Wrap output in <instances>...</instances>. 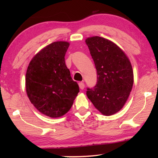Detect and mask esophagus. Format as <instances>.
Listing matches in <instances>:
<instances>
[{"label":"esophagus","mask_w":158,"mask_h":158,"mask_svg":"<svg viewBox=\"0 0 158 158\" xmlns=\"http://www.w3.org/2000/svg\"><path fill=\"white\" fill-rule=\"evenodd\" d=\"M79 88H80V89H81V90H83L85 88V84H84V82H79Z\"/></svg>","instance_id":"obj_1"}]
</instances>
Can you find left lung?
<instances>
[{"instance_id":"8db88e82","label":"left lung","mask_w":158,"mask_h":158,"mask_svg":"<svg viewBox=\"0 0 158 158\" xmlns=\"http://www.w3.org/2000/svg\"><path fill=\"white\" fill-rule=\"evenodd\" d=\"M85 44L97 69L98 82L86 95L95 107L105 116H111L123 107L134 83L132 65L125 52L113 42L93 36Z\"/></svg>"}]
</instances>
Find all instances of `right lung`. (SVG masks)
Masks as SVG:
<instances>
[{"mask_svg": "<svg viewBox=\"0 0 158 158\" xmlns=\"http://www.w3.org/2000/svg\"><path fill=\"white\" fill-rule=\"evenodd\" d=\"M69 46L58 41L47 45L32 58L26 74V90L31 102L51 118L65 115L79 92L65 62Z\"/></svg>", "mask_w": 158, "mask_h": 158, "instance_id": "1", "label": "right lung"}]
</instances>
